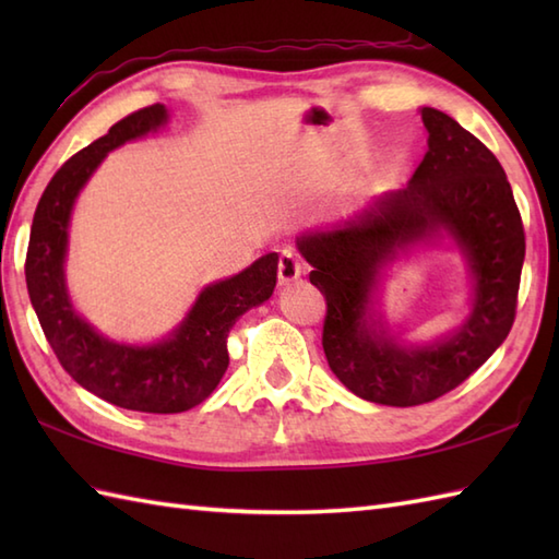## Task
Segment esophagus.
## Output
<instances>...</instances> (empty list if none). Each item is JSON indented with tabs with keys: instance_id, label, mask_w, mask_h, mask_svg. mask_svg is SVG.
I'll return each mask as SVG.
<instances>
[{
	"instance_id": "34e87169",
	"label": "esophagus",
	"mask_w": 559,
	"mask_h": 559,
	"mask_svg": "<svg viewBox=\"0 0 559 559\" xmlns=\"http://www.w3.org/2000/svg\"><path fill=\"white\" fill-rule=\"evenodd\" d=\"M305 273V264L300 254L295 252V249H283L281 259H278V281L283 286H288V283L298 281Z\"/></svg>"
}]
</instances>
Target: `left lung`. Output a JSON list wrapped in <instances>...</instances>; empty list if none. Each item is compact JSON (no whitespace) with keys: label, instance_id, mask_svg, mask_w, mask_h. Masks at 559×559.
<instances>
[{"label":"left lung","instance_id":"8db88e82","mask_svg":"<svg viewBox=\"0 0 559 559\" xmlns=\"http://www.w3.org/2000/svg\"><path fill=\"white\" fill-rule=\"evenodd\" d=\"M427 153L408 185L374 197L334 228L298 237L312 286L326 298L322 346L343 386L382 406H420L468 379L514 324L526 237L492 151L442 110L423 108ZM451 239L467 261L472 307L430 344L391 335L376 310L381 271L418 243Z\"/></svg>","mask_w":559,"mask_h":559}]
</instances>
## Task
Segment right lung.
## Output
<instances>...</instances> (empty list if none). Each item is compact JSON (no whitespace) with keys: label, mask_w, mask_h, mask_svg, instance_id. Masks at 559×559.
<instances>
[{"label":"right lung","mask_w":559,"mask_h":559,"mask_svg":"<svg viewBox=\"0 0 559 559\" xmlns=\"http://www.w3.org/2000/svg\"><path fill=\"white\" fill-rule=\"evenodd\" d=\"M168 120V108L156 103L127 115L108 134L71 156L38 201L26 254L31 305L57 360L91 394L141 413H182L206 401L228 370L233 324L271 298L278 276V254L271 252L235 276L211 283L182 322L148 346L110 341L74 310L64 261L76 197L110 151L158 132Z\"/></svg>","instance_id":"1"}]
</instances>
